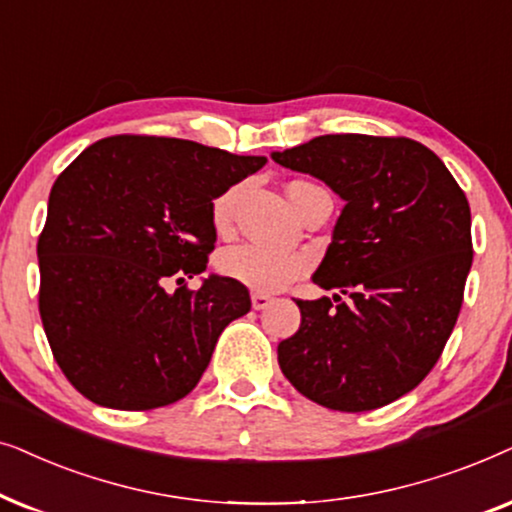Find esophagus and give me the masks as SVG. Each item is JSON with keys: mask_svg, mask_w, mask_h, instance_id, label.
Instances as JSON below:
<instances>
[{"mask_svg": "<svg viewBox=\"0 0 512 512\" xmlns=\"http://www.w3.org/2000/svg\"><path fill=\"white\" fill-rule=\"evenodd\" d=\"M250 302H252V309L262 311V309H267V306L271 304V297L264 295V292H252Z\"/></svg>", "mask_w": 512, "mask_h": 512, "instance_id": "obj_1", "label": "esophagus"}]
</instances>
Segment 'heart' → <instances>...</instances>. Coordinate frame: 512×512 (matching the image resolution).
Returning <instances> with one entry per match:
<instances>
[{
	"label": "heart",
	"mask_w": 512,
	"mask_h": 512,
	"mask_svg": "<svg viewBox=\"0 0 512 512\" xmlns=\"http://www.w3.org/2000/svg\"><path fill=\"white\" fill-rule=\"evenodd\" d=\"M306 185V182H292L290 187ZM238 199V187L224 189L210 203V222L217 234H224L231 227L234 206ZM217 269L224 278L245 285L255 292H276L295 281L306 271V260L302 255H290V252H278L264 245L243 243L227 248L217 257Z\"/></svg>",
	"instance_id": "1"
}]
</instances>
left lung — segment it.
Instances as JSON below:
<instances>
[{"instance_id":"8db88e82","label":"left lung","mask_w":512,"mask_h":512,"mask_svg":"<svg viewBox=\"0 0 512 512\" xmlns=\"http://www.w3.org/2000/svg\"><path fill=\"white\" fill-rule=\"evenodd\" d=\"M344 199L313 283L278 344L285 379L313 403L370 412L417 388L442 356L473 264L470 206L431 149L410 138L320 135L274 152Z\"/></svg>"}]
</instances>
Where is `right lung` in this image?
I'll use <instances>...</instances> for the list:
<instances>
[{
	"instance_id": "1",
	"label": "right lung",
	"mask_w": 512,
	"mask_h": 512,
	"mask_svg": "<svg viewBox=\"0 0 512 512\" xmlns=\"http://www.w3.org/2000/svg\"><path fill=\"white\" fill-rule=\"evenodd\" d=\"M264 163L192 140L112 135L58 175L37 241L39 316L84 398L145 412L194 391L250 295L224 276L199 290L182 283L215 250L210 203Z\"/></svg>"
}]
</instances>
